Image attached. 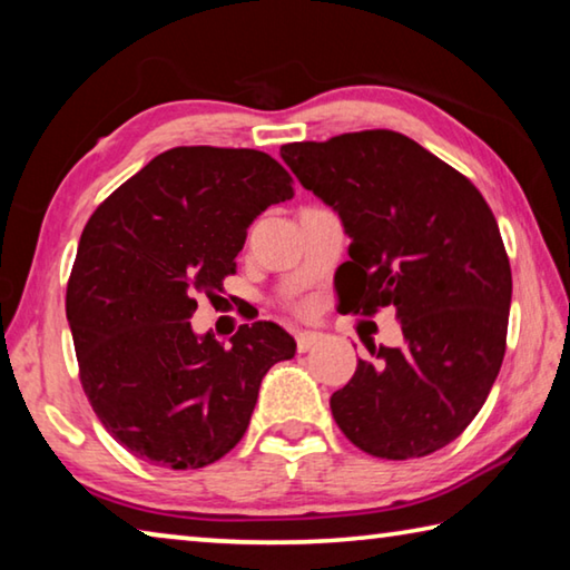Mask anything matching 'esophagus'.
I'll return each instance as SVG.
<instances>
[{"mask_svg":"<svg viewBox=\"0 0 570 570\" xmlns=\"http://www.w3.org/2000/svg\"><path fill=\"white\" fill-rule=\"evenodd\" d=\"M320 342H322L320 332H298L296 334V350L298 352H308L312 346H316Z\"/></svg>","mask_w":570,"mask_h":570,"instance_id":"34e87169","label":"esophagus"}]
</instances>
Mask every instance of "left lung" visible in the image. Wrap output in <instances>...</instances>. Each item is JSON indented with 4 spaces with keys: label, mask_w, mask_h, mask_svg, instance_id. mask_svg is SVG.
<instances>
[{
    "label": "left lung",
    "mask_w": 570,
    "mask_h": 570,
    "mask_svg": "<svg viewBox=\"0 0 570 570\" xmlns=\"http://www.w3.org/2000/svg\"><path fill=\"white\" fill-rule=\"evenodd\" d=\"M282 158L340 214L344 314L392 306L402 346H370L330 407L356 448L424 458L462 435L505 356L513 276L493 210L472 183L394 130L288 142Z\"/></svg>",
    "instance_id": "1"
}]
</instances>
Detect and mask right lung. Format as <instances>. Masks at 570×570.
Wrapping results in <instances>:
<instances>
[{
    "label": "right lung",
    "mask_w": 570,
    "mask_h": 570,
    "mask_svg": "<svg viewBox=\"0 0 570 570\" xmlns=\"http://www.w3.org/2000/svg\"><path fill=\"white\" fill-rule=\"evenodd\" d=\"M292 176L262 150L180 146L102 200L67 282L80 382L105 430L135 458L206 468L238 445L264 374L292 360L274 322L238 326L230 346L198 336L196 298L236 274L246 230L294 196Z\"/></svg>",
    "instance_id": "obj_1"
}]
</instances>
